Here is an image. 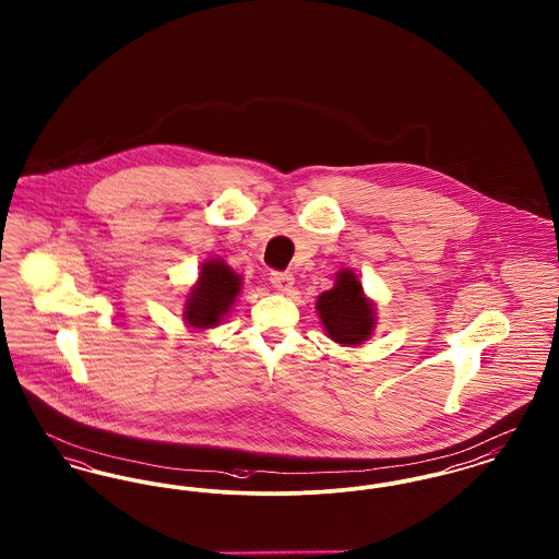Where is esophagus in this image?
Returning <instances> with one entry per match:
<instances>
[{
  "mask_svg": "<svg viewBox=\"0 0 559 559\" xmlns=\"http://www.w3.org/2000/svg\"><path fill=\"white\" fill-rule=\"evenodd\" d=\"M270 283H272V287L276 292L289 293L293 289V285H295V278H293V274H289V272H272L270 274Z\"/></svg>",
  "mask_w": 559,
  "mask_h": 559,
  "instance_id": "esophagus-1",
  "label": "esophagus"
}]
</instances>
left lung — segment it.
Listing matches in <instances>:
<instances>
[{
	"label": "left lung",
	"mask_w": 559,
	"mask_h": 559,
	"mask_svg": "<svg viewBox=\"0 0 559 559\" xmlns=\"http://www.w3.org/2000/svg\"><path fill=\"white\" fill-rule=\"evenodd\" d=\"M317 314L329 340L340 346H362L377 326V306L352 267L340 270L333 287L320 293Z\"/></svg>",
	"instance_id": "1"
}]
</instances>
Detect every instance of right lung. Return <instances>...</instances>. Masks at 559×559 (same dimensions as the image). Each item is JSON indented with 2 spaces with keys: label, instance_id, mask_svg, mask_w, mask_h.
Here are the masks:
<instances>
[{
  "label": "right lung",
  "instance_id": "1",
  "mask_svg": "<svg viewBox=\"0 0 559 559\" xmlns=\"http://www.w3.org/2000/svg\"><path fill=\"white\" fill-rule=\"evenodd\" d=\"M242 292V276L222 258L201 264L197 283L190 287L185 301V322L192 331L219 326L233 312Z\"/></svg>",
  "mask_w": 559,
  "mask_h": 559
}]
</instances>
